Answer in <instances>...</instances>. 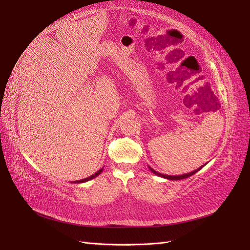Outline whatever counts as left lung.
Segmentation results:
<instances>
[{
  "label": "left lung",
  "mask_w": 250,
  "mask_h": 250,
  "mask_svg": "<svg viewBox=\"0 0 250 250\" xmlns=\"http://www.w3.org/2000/svg\"><path fill=\"white\" fill-rule=\"evenodd\" d=\"M204 166H205V164H204ZM204 166H202L201 167L194 169V171H192V172L187 173V174H183V175H166V174H161V173H159V172L155 171V169H153V168L150 167H149V169H150V171H151L153 174L158 175V176L163 177V178H166V179H169V180H179V179H184V178H188V177H190V176H192L193 174H195L196 172L200 171V169H201L202 167H203Z\"/></svg>",
  "instance_id": "1"
}]
</instances>
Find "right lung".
Masks as SVG:
<instances>
[{
  "mask_svg": "<svg viewBox=\"0 0 250 250\" xmlns=\"http://www.w3.org/2000/svg\"><path fill=\"white\" fill-rule=\"evenodd\" d=\"M102 171H103V167L101 168V169H99V171L97 172V173H94L93 175H91V176H89V177H87V178H83V179H81V180H76V182H74L75 184H81V183H86V182H88V180H91V179H93V178H95L97 176H99V175L102 173Z\"/></svg>",
  "mask_w": 250,
  "mask_h": 250,
  "instance_id": "obj_1",
  "label": "right lung"
}]
</instances>
